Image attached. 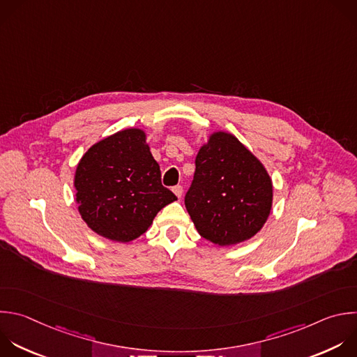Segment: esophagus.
Listing matches in <instances>:
<instances>
[{"instance_id":"34e87169","label":"esophagus","mask_w":357,"mask_h":357,"mask_svg":"<svg viewBox=\"0 0 357 357\" xmlns=\"http://www.w3.org/2000/svg\"><path fill=\"white\" fill-rule=\"evenodd\" d=\"M172 192L175 193L176 197H182V193H183V188L181 185H176L172 188Z\"/></svg>"}]
</instances>
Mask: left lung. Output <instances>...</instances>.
Wrapping results in <instances>:
<instances>
[{
	"label": "left lung",
	"instance_id": "8db88e82",
	"mask_svg": "<svg viewBox=\"0 0 357 357\" xmlns=\"http://www.w3.org/2000/svg\"><path fill=\"white\" fill-rule=\"evenodd\" d=\"M195 164L185 206L197 232L218 247L251 240L273 206V183L265 165L222 130L208 135Z\"/></svg>",
	"mask_w": 357,
	"mask_h": 357
}]
</instances>
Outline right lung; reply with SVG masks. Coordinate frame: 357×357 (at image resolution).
<instances>
[{"mask_svg": "<svg viewBox=\"0 0 357 357\" xmlns=\"http://www.w3.org/2000/svg\"><path fill=\"white\" fill-rule=\"evenodd\" d=\"M75 202L86 225L114 243L143 235L157 213L176 200L161 185L147 133L130 128L110 135L81 157L74 175Z\"/></svg>", "mask_w": 357, "mask_h": 357, "instance_id": "obj_1", "label": "right lung"}]
</instances>
